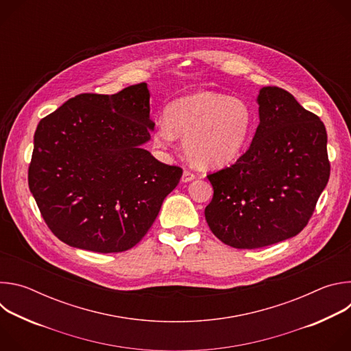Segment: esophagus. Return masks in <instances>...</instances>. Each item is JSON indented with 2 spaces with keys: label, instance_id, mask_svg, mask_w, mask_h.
I'll list each match as a JSON object with an SVG mask.
<instances>
[{
  "label": "esophagus",
  "instance_id": "esophagus-1",
  "mask_svg": "<svg viewBox=\"0 0 351 351\" xmlns=\"http://www.w3.org/2000/svg\"><path fill=\"white\" fill-rule=\"evenodd\" d=\"M194 179H195V175H194L193 172H190V171H184L183 175H182V182H183V183L191 182V180H194Z\"/></svg>",
  "mask_w": 351,
  "mask_h": 351
}]
</instances>
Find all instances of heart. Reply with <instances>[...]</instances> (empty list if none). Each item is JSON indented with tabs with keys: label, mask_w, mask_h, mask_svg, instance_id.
Segmentation results:
<instances>
[{
	"label": "heart",
	"mask_w": 351,
	"mask_h": 351,
	"mask_svg": "<svg viewBox=\"0 0 351 351\" xmlns=\"http://www.w3.org/2000/svg\"><path fill=\"white\" fill-rule=\"evenodd\" d=\"M158 123L154 141L172 147L183 137L184 153L198 168H222L244 152L253 130V111L241 98L195 91L172 101Z\"/></svg>",
	"instance_id": "1"
}]
</instances>
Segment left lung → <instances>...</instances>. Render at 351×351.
I'll use <instances>...</instances> for the list:
<instances>
[{
    "label": "left lung",
    "instance_id": "left-lung-1",
    "mask_svg": "<svg viewBox=\"0 0 351 351\" xmlns=\"http://www.w3.org/2000/svg\"><path fill=\"white\" fill-rule=\"evenodd\" d=\"M260 125L247 152L208 175L206 207L213 233L234 248H260L298 234L308 223L330 173L326 129L286 90L257 97Z\"/></svg>",
    "mask_w": 351,
    "mask_h": 351
}]
</instances>
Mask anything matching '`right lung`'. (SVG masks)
Returning a JSON list of instances; mask_svg holds the SVG:
<instances>
[{"label": "right lung", "instance_id": "1", "mask_svg": "<svg viewBox=\"0 0 351 351\" xmlns=\"http://www.w3.org/2000/svg\"><path fill=\"white\" fill-rule=\"evenodd\" d=\"M154 126L147 83L79 94L40 121L29 189L60 240L107 254L144 237L183 173L144 149Z\"/></svg>", "mask_w": 351, "mask_h": 351}]
</instances>
